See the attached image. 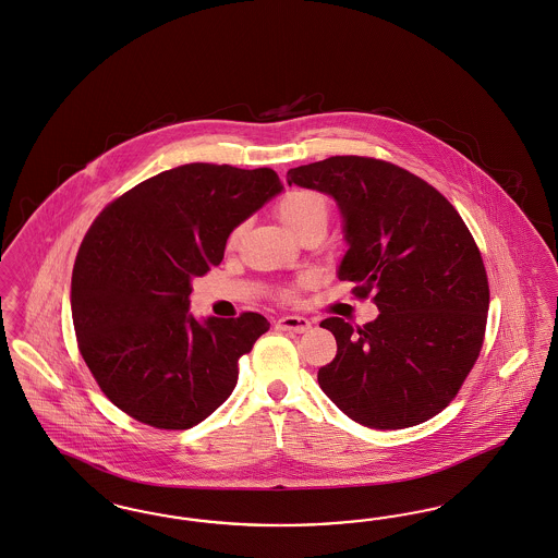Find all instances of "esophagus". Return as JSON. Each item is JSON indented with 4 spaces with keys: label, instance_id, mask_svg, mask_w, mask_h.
<instances>
[{
    "label": "esophagus",
    "instance_id": "esophagus-1",
    "mask_svg": "<svg viewBox=\"0 0 558 558\" xmlns=\"http://www.w3.org/2000/svg\"><path fill=\"white\" fill-rule=\"evenodd\" d=\"M276 328L278 330H289V332H296V335H303L312 328V322L303 315H284L276 322Z\"/></svg>",
    "mask_w": 558,
    "mask_h": 558
}]
</instances>
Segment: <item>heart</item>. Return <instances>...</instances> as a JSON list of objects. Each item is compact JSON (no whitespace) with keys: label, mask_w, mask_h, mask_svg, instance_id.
<instances>
[{"label":"heart","mask_w":558,"mask_h":558,"mask_svg":"<svg viewBox=\"0 0 558 558\" xmlns=\"http://www.w3.org/2000/svg\"><path fill=\"white\" fill-rule=\"evenodd\" d=\"M276 214L278 218L284 222L292 234H296L299 239L310 232L312 228H326L330 220V201L326 195L310 191V189H299V191H290L276 205ZM245 232V226H236L228 239V245L234 246ZM312 284L310 278H303L294 284H289L284 289H280L278 296L282 301H296L299 292L307 289Z\"/></svg>","instance_id":"1"}]
</instances>
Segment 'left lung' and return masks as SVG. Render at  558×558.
Instances as JSON below:
<instances>
[{
  "label": "left lung",
  "mask_w": 558,
  "mask_h": 558,
  "mask_svg": "<svg viewBox=\"0 0 558 558\" xmlns=\"http://www.w3.org/2000/svg\"><path fill=\"white\" fill-rule=\"evenodd\" d=\"M287 180L335 197L351 245L338 278L379 310L363 328L319 324L338 347L317 372L322 390L367 427L432 420L461 390L486 335L490 287L463 218L424 179L376 157H328Z\"/></svg>",
  "instance_id": "left-lung-1"
}]
</instances>
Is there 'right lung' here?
<instances>
[{"mask_svg": "<svg viewBox=\"0 0 558 558\" xmlns=\"http://www.w3.org/2000/svg\"><path fill=\"white\" fill-rule=\"evenodd\" d=\"M282 191L271 168L186 163L116 197L72 269L78 351L101 392L141 424L189 429L222 404L239 359L269 330L259 313H191V280L220 266L230 232Z\"/></svg>", "mask_w": 558, "mask_h": 558, "instance_id": "1", "label": "right lung"}]
</instances>
